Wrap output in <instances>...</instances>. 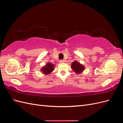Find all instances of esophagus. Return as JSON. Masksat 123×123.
<instances>
[{"label":"esophagus","mask_w":123,"mask_h":123,"mask_svg":"<svg viewBox=\"0 0 123 123\" xmlns=\"http://www.w3.org/2000/svg\"><path fill=\"white\" fill-rule=\"evenodd\" d=\"M59 62H60L61 63H63V62H65V61L64 60H61V61H59Z\"/></svg>","instance_id":"34e87169"}]
</instances>
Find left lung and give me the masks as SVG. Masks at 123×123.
I'll use <instances>...</instances> for the list:
<instances>
[{
  "label": "left lung",
  "instance_id": "1",
  "mask_svg": "<svg viewBox=\"0 0 123 123\" xmlns=\"http://www.w3.org/2000/svg\"><path fill=\"white\" fill-rule=\"evenodd\" d=\"M71 69L75 72L77 74H79L82 73L85 69V67L77 62L76 61L73 62L71 64Z\"/></svg>",
  "mask_w": 123,
  "mask_h": 123
}]
</instances>
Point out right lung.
I'll return each instance as SVG.
<instances>
[{
    "label": "right lung",
    "instance_id": "add662e5",
    "mask_svg": "<svg viewBox=\"0 0 123 123\" xmlns=\"http://www.w3.org/2000/svg\"><path fill=\"white\" fill-rule=\"evenodd\" d=\"M54 65L52 64V63L48 62L46 65L43 66V67L41 69V71L42 72L43 74H44L45 75H47V74H49L54 70Z\"/></svg>",
    "mask_w": 123,
    "mask_h": 123
}]
</instances>
